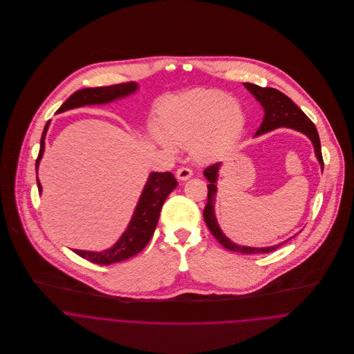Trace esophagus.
<instances>
[{"mask_svg": "<svg viewBox=\"0 0 354 354\" xmlns=\"http://www.w3.org/2000/svg\"><path fill=\"white\" fill-rule=\"evenodd\" d=\"M192 170L188 169V167H180L177 171H176V177L180 180V181H187L192 177Z\"/></svg>", "mask_w": 354, "mask_h": 354, "instance_id": "34e87169", "label": "esophagus"}]
</instances>
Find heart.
<instances>
[{
	"mask_svg": "<svg viewBox=\"0 0 354 354\" xmlns=\"http://www.w3.org/2000/svg\"><path fill=\"white\" fill-rule=\"evenodd\" d=\"M245 117L239 102L223 91L196 88L170 98L159 111L155 142L169 155L191 149L198 160H211L241 135Z\"/></svg>",
	"mask_w": 354,
	"mask_h": 354,
	"instance_id": "obj_1",
	"label": "heart"
}]
</instances>
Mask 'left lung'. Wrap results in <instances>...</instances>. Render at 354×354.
Here are the masks:
<instances>
[{"label": "left lung", "instance_id": "obj_1", "mask_svg": "<svg viewBox=\"0 0 354 354\" xmlns=\"http://www.w3.org/2000/svg\"><path fill=\"white\" fill-rule=\"evenodd\" d=\"M244 87L252 94L254 100L261 104L263 111H264L263 121H261L259 129L256 131L254 138L266 135L278 128H289V129L297 131L310 140V143L313 146L315 156H316V159L320 165V169L323 171V158H322L319 133H317L315 124L305 115L303 110L289 97H286L283 93H281L275 88L260 87V86H256L252 83H244ZM221 166H222V163L219 162V163H215L204 170V176L209 184L207 185L208 194H207V204L204 207L203 216H204V221H205L209 232L212 233V236L226 250L233 251V252L247 253V254L271 252V251L279 248L281 245H283L285 243H288L289 240H292L295 236L279 243V244L270 245V247H248V245H240V244L232 241L222 232V229L218 223L216 215H215V199H216V192H218L216 185H218Z\"/></svg>", "mask_w": 354, "mask_h": 354}]
</instances>
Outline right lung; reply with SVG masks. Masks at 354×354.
<instances>
[{"mask_svg": "<svg viewBox=\"0 0 354 354\" xmlns=\"http://www.w3.org/2000/svg\"><path fill=\"white\" fill-rule=\"evenodd\" d=\"M138 90H139V84L135 82L114 84L107 87H97V88H83L73 93L61 104L57 113H64V111L77 109V107H84V106L113 103V102L124 100L129 95H133L135 93H138ZM49 125H50V121L46 122L42 138H41V149L35 163L37 173L45 152V139H46ZM37 184H38L39 194H42V185L38 177H37ZM177 185L178 183L171 173L151 171L145 184V188L140 194V198L133 209L132 218L125 232L120 236V239L114 243V245L103 251L73 250V252L77 253L83 259H87L91 263L109 266V264L129 259L136 253L143 251V248L149 244L155 232V227L159 219V212L162 209L163 203Z\"/></svg>", "mask_w": 354, "mask_h": 354, "instance_id": "1", "label": "right lung"}]
</instances>
